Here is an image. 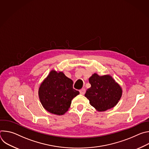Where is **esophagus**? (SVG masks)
Returning <instances> with one entry per match:
<instances>
[{
	"mask_svg": "<svg viewBox=\"0 0 149 149\" xmlns=\"http://www.w3.org/2000/svg\"><path fill=\"white\" fill-rule=\"evenodd\" d=\"M86 89H85V88H82V89H81L79 90V93L82 95H84L85 93H86Z\"/></svg>",
	"mask_w": 149,
	"mask_h": 149,
	"instance_id": "1",
	"label": "esophagus"
}]
</instances>
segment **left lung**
Returning <instances> with one entry per match:
<instances>
[{
	"label": "left lung",
	"instance_id": "left-lung-1",
	"mask_svg": "<svg viewBox=\"0 0 149 149\" xmlns=\"http://www.w3.org/2000/svg\"><path fill=\"white\" fill-rule=\"evenodd\" d=\"M91 87L85 96L98 111L113 108L122 95V88L110 75L100 76L95 73L89 78Z\"/></svg>",
	"mask_w": 149,
	"mask_h": 149
}]
</instances>
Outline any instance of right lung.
<instances>
[{
    "label": "right lung",
    "mask_w": 149,
    "mask_h": 149,
    "mask_svg": "<svg viewBox=\"0 0 149 149\" xmlns=\"http://www.w3.org/2000/svg\"><path fill=\"white\" fill-rule=\"evenodd\" d=\"M79 94L73 88V81L62 72L52 70L39 88L38 95L44 108L50 113L64 114L72 100Z\"/></svg>",
    "instance_id": "obj_1"
}]
</instances>
